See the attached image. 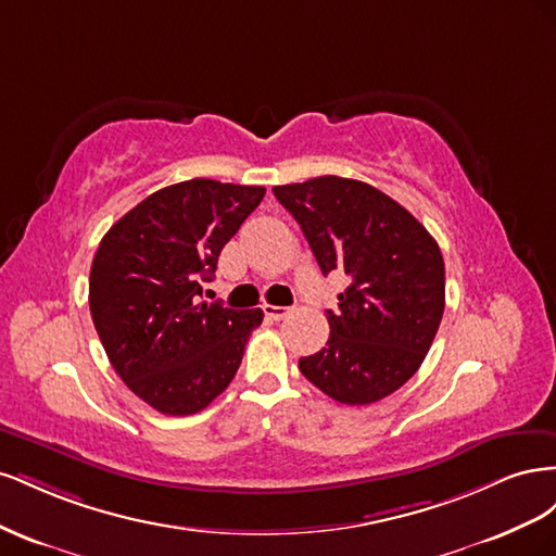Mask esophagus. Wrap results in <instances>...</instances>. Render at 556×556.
<instances>
[{"mask_svg":"<svg viewBox=\"0 0 556 556\" xmlns=\"http://www.w3.org/2000/svg\"><path fill=\"white\" fill-rule=\"evenodd\" d=\"M292 313V308H288V306H271V304H264V315L268 317V319H285Z\"/></svg>","mask_w":556,"mask_h":556,"instance_id":"34e87169","label":"esophagus"}]
</instances>
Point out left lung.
I'll list each match as a JSON object with an SVG mask.
<instances>
[{
	"mask_svg": "<svg viewBox=\"0 0 556 556\" xmlns=\"http://www.w3.org/2000/svg\"><path fill=\"white\" fill-rule=\"evenodd\" d=\"M327 276L345 271L339 311H327L329 341L299 368L317 390L348 406H368L406 384L439 331L445 264L439 243L374 185L319 176L276 185Z\"/></svg>",
	"mask_w": 556,
	"mask_h": 556,
	"instance_id": "left-lung-1",
	"label": "left lung"
}]
</instances>
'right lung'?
<instances>
[{
	"instance_id": "1",
	"label": "right lung",
	"mask_w": 556,
	"mask_h": 556,
	"mask_svg": "<svg viewBox=\"0 0 556 556\" xmlns=\"http://www.w3.org/2000/svg\"><path fill=\"white\" fill-rule=\"evenodd\" d=\"M260 185L182 180L146 197L102 239L90 313L115 374L150 408L194 415L239 371L262 308L201 301L225 243L264 199Z\"/></svg>"
}]
</instances>
